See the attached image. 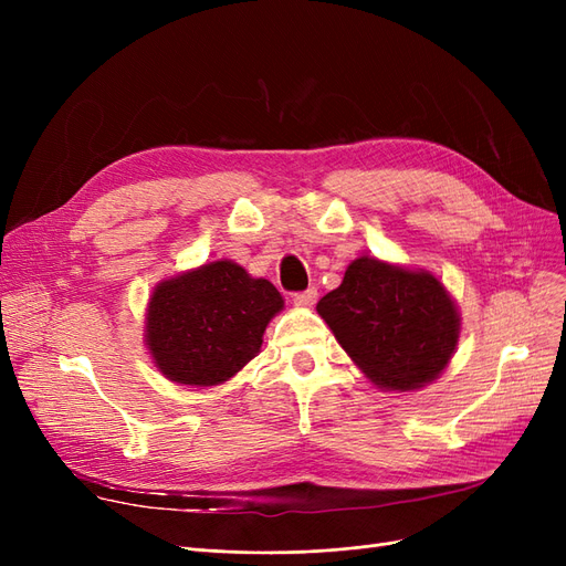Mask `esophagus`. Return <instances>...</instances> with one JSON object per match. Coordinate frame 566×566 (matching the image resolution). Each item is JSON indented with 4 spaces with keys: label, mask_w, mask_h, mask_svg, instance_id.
<instances>
[{
    "label": "esophagus",
    "mask_w": 566,
    "mask_h": 566,
    "mask_svg": "<svg viewBox=\"0 0 566 566\" xmlns=\"http://www.w3.org/2000/svg\"><path fill=\"white\" fill-rule=\"evenodd\" d=\"M316 297H318L316 287H310V290H304V293H297L293 297V302H295V306H302V310H310V306L316 304Z\"/></svg>",
    "instance_id": "esophagus-1"
}]
</instances>
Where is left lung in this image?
Here are the masks:
<instances>
[{
  "mask_svg": "<svg viewBox=\"0 0 566 566\" xmlns=\"http://www.w3.org/2000/svg\"><path fill=\"white\" fill-rule=\"evenodd\" d=\"M339 347L385 391H416L451 364L458 304L432 271L358 256L316 304Z\"/></svg>",
  "mask_w": 566,
  "mask_h": 566,
  "instance_id": "1",
  "label": "left lung"
}]
</instances>
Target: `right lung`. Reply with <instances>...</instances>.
<instances>
[{"instance_id": "obj_1", "label": "right lung", "mask_w": 566, "mask_h": 566, "mask_svg": "<svg viewBox=\"0 0 566 566\" xmlns=\"http://www.w3.org/2000/svg\"><path fill=\"white\" fill-rule=\"evenodd\" d=\"M283 297L231 260L208 262L160 281L148 297L144 345L167 380L217 387L260 354Z\"/></svg>"}]
</instances>
